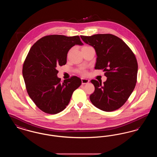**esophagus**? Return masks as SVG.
<instances>
[{
	"label": "esophagus",
	"mask_w": 157,
	"mask_h": 157,
	"mask_svg": "<svg viewBox=\"0 0 157 157\" xmlns=\"http://www.w3.org/2000/svg\"><path fill=\"white\" fill-rule=\"evenodd\" d=\"M81 81H82V84H83V85L86 84V83H88V82H90V80H89V79H85V78H82V79H81Z\"/></svg>",
	"instance_id": "1"
}]
</instances>
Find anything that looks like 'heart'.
I'll use <instances>...</instances> for the list:
<instances>
[{
  "instance_id": "1",
  "label": "heart",
  "mask_w": 157,
  "mask_h": 157,
  "mask_svg": "<svg viewBox=\"0 0 157 157\" xmlns=\"http://www.w3.org/2000/svg\"><path fill=\"white\" fill-rule=\"evenodd\" d=\"M82 74H85V71H82Z\"/></svg>"
}]
</instances>
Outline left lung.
<instances>
[{
	"label": "left lung",
	"instance_id": "1",
	"mask_svg": "<svg viewBox=\"0 0 157 157\" xmlns=\"http://www.w3.org/2000/svg\"><path fill=\"white\" fill-rule=\"evenodd\" d=\"M94 47L97 55L95 69H103L107 79L104 84L90 81L95 91L90 95L92 104L106 112L117 110L124 104L134 90L138 63L134 53L118 37L112 34L81 36Z\"/></svg>",
	"mask_w": 157,
	"mask_h": 157
}]
</instances>
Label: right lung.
Masks as SVG:
<instances>
[{
  "label": "right lung",
  "instance_id": "1",
  "mask_svg": "<svg viewBox=\"0 0 157 157\" xmlns=\"http://www.w3.org/2000/svg\"><path fill=\"white\" fill-rule=\"evenodd\" d=\"M75 45H83L78 36H46L31 47L24 62L23 77L28 94L46 113L56 114L65 109L74 91L81 85L77 76L63 82L57 76V66L67 63V52Z\"/></svg>",
  "mask_w": 157,
  "mask_h": 157
}]
</instances>
